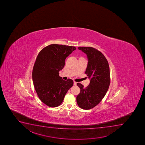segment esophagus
Returning a JSON list of instances; mask_svg holds the SVG:
<instances>
[{
    "label": "esophagus",
    "mask_w": 145,
    "mask_h": 145,
    "mask_svg": "<svg viewBox=\"0 0 145 145\" xmlns=\"http://www.w3.org/2000/svg\"><path fill=\"white\" fill-rule=\"evenodd\" d=\"M77 82H74V85H77Z\"/></svg>",
    "instance_id": "esophagus-1"
}]
</instances>
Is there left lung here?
<instances>
[{
  "label": "left lung",
  "instance_id": "8db88e82",
  "mask_svg": "<svg viewBox=\"0 0 145 145\" xmlns=\"http://www.w3.org/2000/svg\"><path fill=\"white\" fill-rule=\"evenodd\" d=\"M87 55L88 62L85 74L90 79V84L84 88L78 83L80 89L77 95L80 107L89 110L97 105L104 97L110 84V68L108 61L101 51L92 47H78Z\"/></svg>",
  "mask_w": 145,
  "mask_h": 145
}]
</instances>
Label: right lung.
<instances>
[{
	"mask_svg": "<svg viewBox=\"0 0 145 145\" xmlns=\"http://www.w3.org/2000/svg\"><path fill=\"white\" fill-rule=\"evenodd\" d=\"M75 46L51 44L40 51L33 70V80L37 94L42 102L50 107L60 105L73 81L64 80L59 76L65 60Z\"/></svg>",
	"mask_w": 145,
	"mask_h": 145,
	"instance_id": "add662e5",
	"label": "right lung"
}]
</instances>
